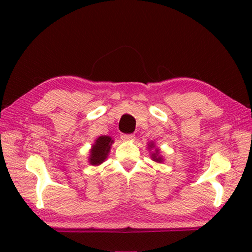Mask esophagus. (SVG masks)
<instances>
[{
	"mask_svg": "<svg viewBox=\"0 0 252 252\" xmlns=\"http://www.w3.org/2000/svg\"><path fill=\"white\" fill-rule=\"evenodd\" d=\"M122 140L124 141H130V140H134V137H135V135L134 134H122Z\"/></svg>",
	"mask_w": 252,
	"mask_h": 252,
	"instance_id": "obj_1",
	"label": "esophagus"
}]
</instances>
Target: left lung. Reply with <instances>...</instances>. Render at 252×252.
I'll use <instances>...</instances> for the list:
<instances>
[{"mask_svg":"<svg viewBox=\"0 0 252 252\" xmlns=\"http://www.w3.org/2000/svg\"><path fill=\"white\" fill-rule=\"evenodd\" d=\"M153 147H154V144L151 143V144H150V148H153ZM156 153H157V154H153V158H154V160H156V161H161V158H160L159 156H158V149L156 150Z\"/></svg>","mask_w":252,"mask_h":252,"instance_id":"1","label":"left lung"}]
</instances>
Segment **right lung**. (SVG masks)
<instances>
[{
  "label": "right lung",
  "instance_id": "right-lung-1",
  "mask_svg": "<svg viewBox=\"0 0 252 252\" xmlns=\"http://www.w3.org/2000/svg\"><path fill=\"white\" fill-rule=\"evenodd\" d=\"M113 140H111L110 136H99L94 146H93L92 153H91V158H89V163L92 165H99L104 161V159L108 156L110 147H111V143Z\"/></svg>",
  "mask_w": 252,
  "mask_h": 252
}]
</instances>
